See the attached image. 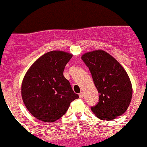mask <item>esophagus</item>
<instances>
[{"label":"esophagus","mask_w":147,"mask_h":147,"mask_svg":"<svg viewBox=\"0 0 147 147\" xmlns=\"http://www.w3.org/2000/svg\"><path fill=\"white\" fill-rule=\"evenodd\" d=\"M79 97L80 98H83L84 97V92H81L79 94Z\"/></svg>","instance_id":"1"}]
</instances>
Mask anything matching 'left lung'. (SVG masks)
<instances>
[{
    "mask_svg": "<svg viewBox=\"0 0 147 147\" xmlns=\"http://www.w3.org/2000/svg\"><path fill=\"white\" fill-rule=\"evenodd\" d=\"M81 59L89 69L99 101L91 111L101 120L111 121L126 112L132 98V85L123 67L103 50L87 52Z\"/></svg>",
    "mask_w": 147,
    "mask_h": 147,
    "instance_id": "left-lung-1",
    "label": "left lung"
}]
</instances>
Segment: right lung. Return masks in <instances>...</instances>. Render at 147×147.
Here are the masks:
<instances>
[{
	"mask_svg": "<svg viewBox=\"0 0 147 147\" xmlns=\"http://www.w3.org/2000/svg\"><path fill=\"white\" fill-rule=\"evenodd\" d=\"M73 55L52 51L39 57L27 71L21 84V96L28 111L37 119L53 122L64 115L78 94L63 76Z\"/></svg>",
	"mask_w": 147,
	"mask_h": 147,
	"instance_id": "add662e5",
	"label": "right lung"
}]
</instances>
